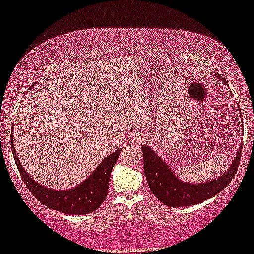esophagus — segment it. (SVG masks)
<instances>
[{"label":"esophagus","instance_id":"esophagus-1","mask_svg":"<svg viewBox=\"0 0 254 254\" xmlns=\"http://www.w3.org/2000/svg\"><path fill=\"white\" fill-rule=\"evenodd\" d=\"M133 141H135L136 144H143L147 141V138L143 135H135L133 136Z\"/></svg>","mask_w":254,"mask_h":254}]
</instances>
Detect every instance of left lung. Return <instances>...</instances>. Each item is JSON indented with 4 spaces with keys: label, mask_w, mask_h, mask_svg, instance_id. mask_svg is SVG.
<instances>
[{
    "label": "left lung",
    "mask_w": 254,
    "mask_h": 254,
    "mask_svg": "<svg viewBox=\"0 0 254 254\" xmlns=\"http://www.w3.org/2000/svg\"><path fill=\"white\" fill-rule=\"evenodd\" d=\"M144 160V176L147 178L150 191L161 203L172 208L190 206L202 203L221 192L230 183L240 164V144L234 161L221 177L203 183H186L179 179L164 160L148 145H142Z\"/></svg>",
    "instance_id": "1"
}]
</instances>
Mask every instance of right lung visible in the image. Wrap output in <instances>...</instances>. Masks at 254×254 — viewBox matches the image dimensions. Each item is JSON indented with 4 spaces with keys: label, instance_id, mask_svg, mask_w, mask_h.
Listing matches in <instances>:
<instances>
[{
    "label": "right lung",
    "instance_id": "obj_1",
    "mask_svg": "<svg viewBox=\"0 0 254 254\" xmlns=\"http://www.w3.org/2000/svg\"><path fill=\"white\" fill-rule=\"evenodd\" d=\"M13 135L14 132L11 129V150H13L17 170L21 174L22 180L28 190L40 203L54 210L69 215L89 214V212L97 210L104 203L105 198L107 196V190H109L111 172H112L113 166L117 162L122 149L113 151L111 155L105 157L100 165L95 168V171L82 184L75 186L74 189H68V190H55V189H49L46 186H43L42 184L37 183L22 167L20 160L16 156L15 148H14Z\"/></svg>",
    "mask_w": 254,
    "mask_h": 254
}]
</instances>
